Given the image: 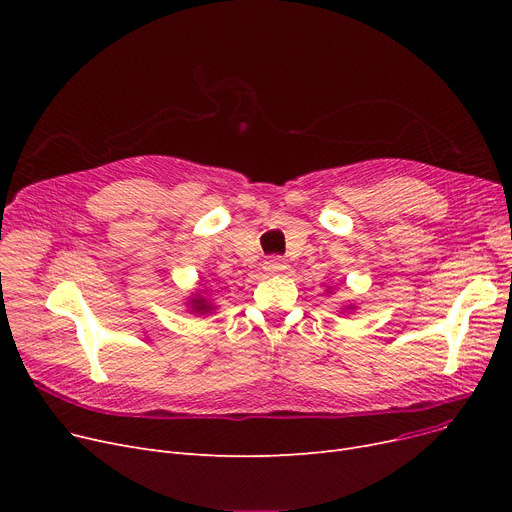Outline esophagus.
Here are the masks:
<instances>
[{"label":"esophagus","mask_w":512,"mask_h":512,"mask_svg":"<svg viewBox=\"0 0 512 512\" xmlns=\"http://www.w3.org/2000/svg\"><path fill=\"white\" fill-rule=\"evenodd\" d=\"M263 270L270 274V276H276V274H282L286 270V261L282 257H270L265 263H263Z\"/></svg>","instance_id":"esophagus-1"}]
</instances>
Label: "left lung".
<instances>
[{
	"label": "left lung",
	"instance_id": "left-lung-1",
	"mask_svg": "<svg viewBox=\"0 0 512 512\" xmlns=\"http://www.w3.org/2000/svg\"><path fill=\"white\" fill-rule=\"evenodd\" d=\"M344 311H355V305H346Z\"/></svg>",
	"mask_w": 512,
	"mask_h": 512
}]
</instances>
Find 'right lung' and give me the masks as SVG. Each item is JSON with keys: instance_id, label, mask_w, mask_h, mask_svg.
<instances>
[{"instance_id": "obj_1", "label": "right lung", "mask_w": 512, "mask_h": 512, "mask_svg": "<svg viewBox=\"0 0 512 512\" xmlns=\"http://www.w3.org/2000/svg\"><path fill=\"white\" fill-rule=\"evenodd\" d=\"M186 303H188V309H191L197 315H207V313H211L215 309L211 305V301H207V297H203V292H195L193 297L188 299Z\"/></svg>"}]
</instances>
